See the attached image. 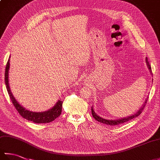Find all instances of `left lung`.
Returning a JSON list of instances; mask_svg holds the SVG:
<instances>
[{"label": "left lung", "mask_w": 160, "mask_h": 160, "mask_svg": "<svg viewBox=\"0 0 160 160\" xmlns=\"http://www.w3.org/2000/svg\"><path fill=\"white\" fill-rule=\"evenodd\" d=\"M146 63H147V67L148 69L149 70V72H150V73L152 75V71H151V65L149 64V62L148 61V59L147 58H146ZM147 99H148V97L147 99L145 100L144 104L142 105V107H140V109H138V111H136V113H135L133 114H132L131 115H129V116L128 117H125V118H122L120 119H115V120H109V119H105V118H103L100 117V115H98L96 112H95L94 109H93V107L92 106L91 107V113H92V115L93 117L96 119V120L98 122H101V123H103V124H107V125H110V126H115V125H118V124H122V123H124V122H128L129 120H132V119H133L135 118H136L138 116H139V115H140V113H142V110L144 109V108L145 107V104L146 103H147Z\"/></svg>", "instance_id": "8db88e82"}]
</instances>
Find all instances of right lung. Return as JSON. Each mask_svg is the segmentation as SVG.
<instances>
[{"instance_id": "add662e5", "label": "right lung", "mask_w": 160, "mask_h": 160, "mask_svg": "<svg viewBox=\"0 0 160 160\" xmlns=\"http://www.w3.org/2000/svg\"><path fill=\"white\" fill-rule=\"evenodd\" d=\"M10 58V57H9ZM7 63L5 68V83L6 85L7 90H8V94L9 96L10 99H11L13 106L15 107L16 110L18 111L20 115L22 118L29 121H32L34 123L40 124V123H49L55 120L62 113V101L58 100L57 102L54 104L49 109L45 111L41 112H36L32 111L27 109L25 107H23L22 105H20L18 101L16 100L14 96H13L12 92L11 91L9 84V59Z\"/></svg>"}]
</instances>
